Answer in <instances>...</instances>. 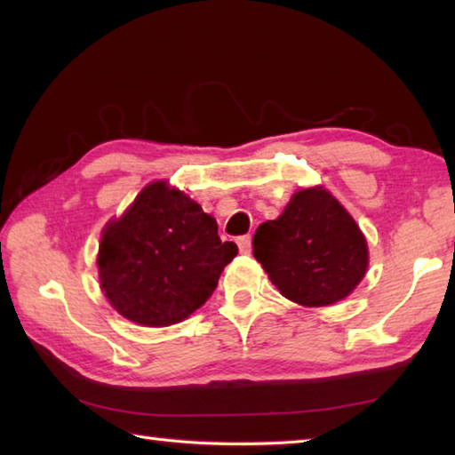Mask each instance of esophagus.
Wrapping results in <instances>:
<instances>
[{"label": "esophagus", "mask_w": 455, "mask_h": 455, "mask_svg": "<svg viewBox=\"0 0 455 455\" xmlns=\"http://www.w3.org/2000/svg\"><path fill=\"white\" fill-rule=\"evenodd\" d=\"M236 244H238V251L240 252L248 254V252H251V248H252V240H251V236L244 235V236H238L236 238Z\"/></svg>", "instance_id": "esophagus-1"}]
</instances>
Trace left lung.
Here are the masks:
<instances>
[{
    "label": "left lung",
    "mask_w": 455,
    "mask_h": 455,
    "mask_svg": "<svg viewBox=\"0 0 455 455\" xmlns=\"http://www.w3.org/2000/svg\"><path fill=\"white\" fill-rule=\"evenodd\" d=\"M254 258L282 296L322 307L349 296L367 272V240L322 187L301 189L252 238Z\"/></svg>",
    "instance_id": "obj_1"
}]
</instances>
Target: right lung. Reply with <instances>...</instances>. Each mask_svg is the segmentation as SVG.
Listing matches in <instances>:
<instances>
[{
    "instance_id": "obj_1",
    "label": "right lung",
    "mask_w": 455,
    "mask_h": 455,
    "mask_svg": "<svg viewBox=\"0 0 455 455\" xmlns=\"http://www.w3.org/2000/svg\"><path fill=\"white\" fill-rule=\"evenodd\" d=\"M217 228L185 193L165 181L148 185L102 235L98 272L106 298L133 323L183 322L211 298L222 268L238 254Z\"/></svg>"
}]
</instances>
